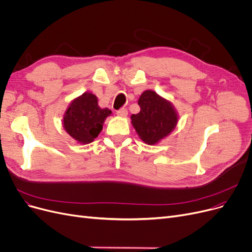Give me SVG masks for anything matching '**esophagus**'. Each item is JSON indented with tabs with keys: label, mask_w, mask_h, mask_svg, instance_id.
I'll return each instance as SVG.
<instances>
[{
	"label": "esophagus",
	"mask_w": 252,
	"mask_h": 252,
	"mask_svg": "<svg viewBox=\"0 0 252 252\" xmlns=\"http://www.w3.org/2000/svg\"><path fill=\"white\" fill-rule=\"evenodd\" d=\"M116 114L121 117H126L127 115V110L126 108H121L116 112Z\"/></svg>",
	"instance_id": "obj_1"
}]
</instances>
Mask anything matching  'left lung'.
Returning <instances> with one entry per match:
<instances>
[{
  "label": "left lung",
  "instance_id": "1",
  "mask_svg": "<svg viewBox=\"0 0 252 252\" xmlns=\"http://www.w3.org/2000/svg\"><path fill=\"white\" fill-rule=\"evenodd\" d=\"M140 112L131 116L132 124L142 140L154 145L168 136L178 124V114L171 102L146 90L139 97Z\"/></svg>",
  "mask_w": 252,
  "mask_h": 252
}]
</instances>
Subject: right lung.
Wrapping results in <instances>:
<instances>
[{"mask_svg":"<svg viewBox=\"0 0 252 252\" xmlns=\"http://www.w3.org/2000/svg\"><path fill=\"white\" fill-rule=\"evenodd\" d=\"M111 113L108 108L98 107L94 94L85 92L70 102L63 117V126L74 140L88 144L98 136Z\"/></svg>","mask_w":252,"mask_h":252,"instance_id":"obj_1","label":"right lung"}]
</instances>
